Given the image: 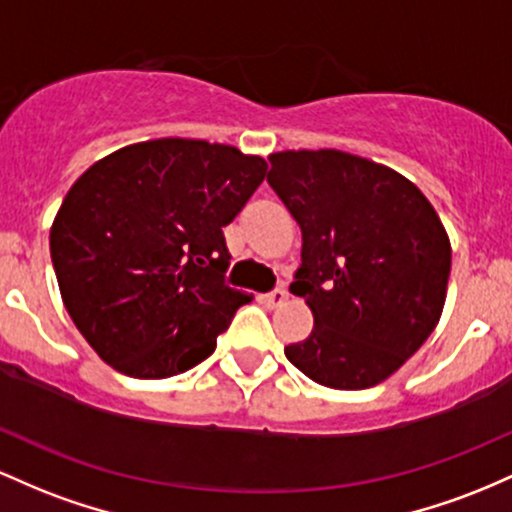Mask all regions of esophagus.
Returning a JSON list of instances; mask_svg holds the SVG:
<instances>
[{
	"label": "esophagus",
	"instance_id": "esophagus-1",
	"mask_svg": "<svg viewBox=\"0 0 512 512\" xmlns=\"http://www.w3.org/2000/svg\"><path fill=\"white\" fill-rule=\"evenodd\" d=\"M263 300H266L268 307H280V304L287 302V290L285 287H275L268 295H263Z\"/></svg>",
	"mask_w": 512,
	"mask_h": 512
}]
</instances>
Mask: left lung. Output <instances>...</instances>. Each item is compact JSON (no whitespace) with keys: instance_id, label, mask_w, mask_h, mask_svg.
<instances>
[{"instance_id":"obj_1","label":"left lung","mask_w":512,"mask_h":512,"mask_svg":"<svg viewBox=\"0 0 512 512\" xmlns=\"http://www.w3.org/2000/svg\"><path fill=\"white\" fill-rule=\"evenodd\" d=\"M268 162V183L302 229L290 292L314 314L287 360L324 387H375L442 314L452 249L438 212L409 179L355 154L300 149Z\"/></svg>"}]
</instances>
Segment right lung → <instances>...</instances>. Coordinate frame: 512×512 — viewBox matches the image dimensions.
<instances>
[{"label": "right lung", "instance_id": "right-lung-1", "mask_svg": "<svg viewBox=\"0 0 512 512\" xmlns=\"http://www.w3.org/2000/svg\"><path fill=\"white\" fill-rule=\"evenodd\" d=\"M261 157L205 140L137 142L79 176L50 229L62 302L103 363L137 380L215 353L251 295L227 285V227L266 179Z\"/></svg>", "mask_w": 512, "mask_h": 512}]
</instances>
